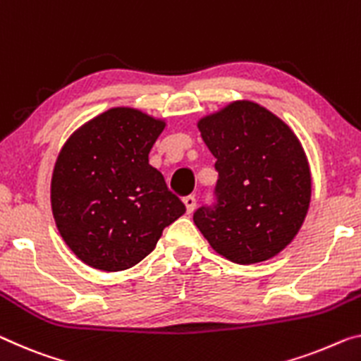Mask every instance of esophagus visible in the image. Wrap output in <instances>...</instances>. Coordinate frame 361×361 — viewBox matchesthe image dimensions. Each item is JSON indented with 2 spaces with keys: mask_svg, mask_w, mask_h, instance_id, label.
<instances>
[{
  "mask_svg": "<svg viewBox=\"0 0 361 361\" xmlns=\"http://www.w3.org/2000/svg\"><path fill=\"white\" fill-rule=\"evenodd\" d=\"M184 204H185V208H187V213L190 214V213L193 212V209H195V204H197L195 197H193V195L185 197V198H184Z\"/></svg>",
  "mask_w": 361,
  "mask_h": 361,
  "instance_id": "1",
  "label": "esophagus"
}]
</instances>
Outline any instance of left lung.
<instances>
[{
  "mask_svg": "<svg viewBox=\"0 0 361 361\" xmlns=\"http://www.w3.org/2000/svg\"><path fill=\"white\" fill-rule=\"evenodd\" d=\"M216 158V203L193 213L214 252L253 264L284 250L300 231L312 198L307 154L284 121L238 99L198 121Z\"/></svg>",
  "mask_w": 361,
  "mask_h": 361,
  "instance_id": "left-lung-1",
  "label": "left lung"
}]
</instances>
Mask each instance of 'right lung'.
Returning <instances> with one entry per match:
<instances>
[{
    "mask_svg": "<svg viewBox=\"0 0 361 361\" xmlns=\"http://www.w3.org/2000/svg\"><path fill=\"white\" fill-rule=\"evenodd\" d=\"M166 123L134 108H111L79 127L58 154L51 209L77 258L114 273L140 263L185 204L148 163Z\"/></svg>",
    "mask_w": 361,
    "mask_h": 361,
    "instance_id": "add662e5",
    "label": "right lung"
}]
</instances>
